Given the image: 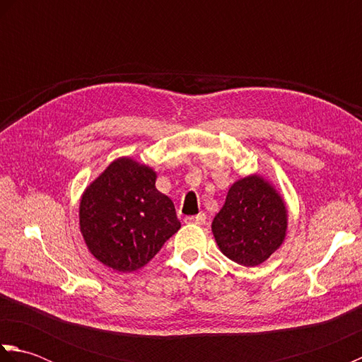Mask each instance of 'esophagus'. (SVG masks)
<instances>
[{"instance_id": "1", "label": "esophagus", "mask_w": 362, "mask_h": 362, "mask_svg": "<svg viewBox=\"0 0 362 362\" xmlns=\"http://www.w3.org/2000/svg\"><path fill=\"white\" fill-rule=\"evenodd\" d=\"M205 221H206V214L205 213H199L197 216H187L185 218L187 224H199V226H202V224H205Z\"/></svg>"}]
</instances>
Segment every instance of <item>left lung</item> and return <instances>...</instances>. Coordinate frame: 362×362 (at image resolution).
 Wrapping results in <instances>:
<instances>
[{"label":"left lung","instance_id":"1","mask_svg":"<svg viewBox=\"0 0 362 362\" xmlns=\"http://www.w3.org/2000/svg\"><path fill=\"white\" fill-rule=\"evenodd\" d=\"M288 210L283 197L258 174L236 180L211 230L221 252L241 266H258L286 236Z\"/></svg>","mask_w":362,"mask_h":362}]
</instances>
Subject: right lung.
<instances>
[{
	"mask_svg": "<svg viewBox=\"0 0 362 362\" xmlns=\"http://www.w3.org/2000/svg\"><path fill=\"white\" fill-rule=\"evenodd\" d=\"M152 168L121 157L83 191L79 226L88 250L118 272L148 264L180 228L171 199L156 188Z\"/></svg>",
	"mask_w": 362,
	"mask_h": 362,
	"instance_id": "1",
	"label": "right lung"
}]
</instances>
